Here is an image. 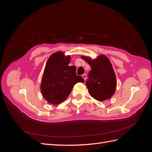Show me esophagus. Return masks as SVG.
<instances>
[{
  "instance_id": "1",
  "label": "esophagus",
  "mask_w": 152,
  "mask_h": 152,
  "mask_svg": "<svg viewBox=\"0 0 152 152\" xmlns=\"http://www.w3.org/2000/svg\"><path fill=\"white\" fill-rule=\"evenodd\" d=\"M82 77H83V78L84 79V80L86 81V78H87V75H86V74H83V75H82Z\"/></svg>"
}]
</instances>
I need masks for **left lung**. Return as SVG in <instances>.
Returning <instances> with one entry per match:
<instances>
[{
  "instance_id": "left-lung-1",
  "label": "left lung",
  "mask_w": 152,
  "mask_h": 152,
  "mask_svg": "<svg viewBox=\"0 0 152 152\" xmlns=\"http://www.w3.org/2000/svg\"><path fill=\"white\" fill-rule=\"evenodd\" d=\"M82 58L91 66L86 83L91 96L98 101L110 98L115 92L116 80L109 59L104 55L99 56L96 59L86 56Z\"/></svg>"
}]
</instances>
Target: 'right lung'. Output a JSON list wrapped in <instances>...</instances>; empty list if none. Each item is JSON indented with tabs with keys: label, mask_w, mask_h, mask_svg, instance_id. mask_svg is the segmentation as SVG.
Here are the masks:
<instances>
[{
	"label": "right lung",
	"mask_w": 152,
	"mask_h": 152,
	"mask_svg": "<svg viewBox=\"0 0 152 152\" xmlns=\"http://www.w3.org/2000/svg\"><path fill=\"white\" fill-rule=\"evenodd\" d=\"M70 57H65L61 52H56L48 58L42 77V95L49 103L59 104L69 96L77 82H84L77 76L75 66H69Z\"/></svg>",
	"instance_id": "obj_1"
}]
</instances>
